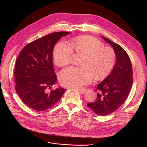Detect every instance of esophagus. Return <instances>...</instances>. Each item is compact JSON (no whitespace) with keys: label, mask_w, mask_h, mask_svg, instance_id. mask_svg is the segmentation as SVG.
<instances>
[{"label":"esophagus","mask_w":147,"mask_h":147,"mask_svg":"<svg viewBox=\"0 0 147 147\" xmlns=\"http://www.w3.org/2000/svg\"><path fill=\"white\" fill-rule=\"evenodd\" d=\"M79 92H80V93H81V94H84L86 91H87V89H86V88H81V89H79V88H76Z\"/></svg>","instance_id":"esophagus-1"}]
</instances>
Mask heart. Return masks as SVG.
<instances>
[{
  "label": "heart",
  "mask_w": 147,
  "mask_h": 147,
  "mask_svg": "<svg viewBox=\"0 0 147 147\" xmlns=\"http://www.w3.org/2000/svg\"><path fill=\"white\" fill-rule=\"evenodd\" d=\"M73 52L82 54L80 67H69L63 70L60 78L65 86L79 88L91 82L92 77L99 80L107 76L116 63V53L102 42L90 36H80L71 39L70 45L65 41L58 42L53 51L55 64L64 67L71 62Z\"/></svg>",
  "instance_id": "obj_1"
}]
</instances>
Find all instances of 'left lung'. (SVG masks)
<instances>
[{"label":"left lung","instance_id":"obj_1","mask_svg":"<svg viewBox=\"0 0 147 147\" xmlns=\"http://www.w3.org/2000/svg\"><path fill=\"white\" fill-rule=\"evenodd\" d=\"M113 47L116 56L115 66L109 76L97 85V97L88 107L100 116L109 115L127 99L133 81L130 59L124 49L110 39L102 36Z\"/></svg>","mask_w":147,"mask_h":147}]
</instances>
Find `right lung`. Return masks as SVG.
<instances>
[{
  "instance_id": "right-lung-1",
  "label": "right lung",
  "mask_w": 147,
  "mask_h": 147,
  "mask_svg": "<svg viewBox=\"0 0 147 147\" xmlns=\"http://www.w3.org/2000/svg\"><path fill=\"white\" fill-rule=\"evenodd\" d=\"M60 31L37 39L24 47L15 65L16 91L28 107L45 111L60 99L66 89L51 90L57 78L53 64V49L62 36L70 34Z\"/></svg>"
}]
</instances>
